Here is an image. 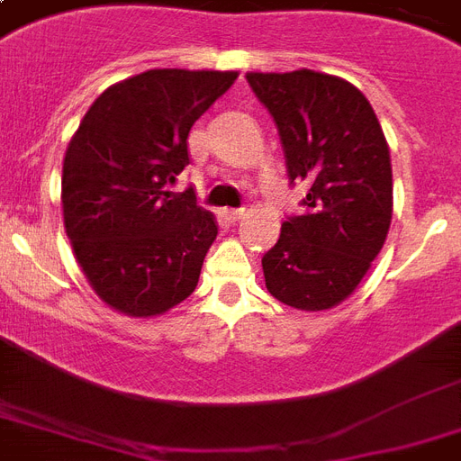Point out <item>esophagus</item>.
<instances>
[{
	"mask_svg": "<svg viewBox=\"0 0 461 461\" xmlns=\"http://www.w3.org/2000/svg\"><path fill=\"white\" fill-rule=\"evenodd\" d=\"M222 215H224V220H230V222H239V220L246 215V210L244 208H241V210H224Z\"/></svg>",
	"mask_w": 461,
	"mask_h": 461,
	"instance_id": "1",
	"label": "esophagus"
}]
</instances>
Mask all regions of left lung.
Masks as SVG:
<instances>
[{
    "label": "left lung",
    "instance_id": "1",
    "mask_svg": "<svg viewBox=\"0 0 461 461\" xmlns=\"http://www.w3.org/2000/svg\"><path fill=\"white\" fill-rule=\"evenodd\" d=\"M273 114L292 181L308 186L303 215L282 224L263 256L267 292L299 311L354 294L393 222L390 148L371 103L339 76L311 68L246 74Z\"/></svg>",
    "mask_w": 461,
    "mask_h": 461
}]
</instances>
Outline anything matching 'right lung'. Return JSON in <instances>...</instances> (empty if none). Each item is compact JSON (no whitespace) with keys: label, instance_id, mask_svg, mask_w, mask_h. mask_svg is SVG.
I'll list each match as a JSON object with an SVG mask.
<instances>
[{"label":"right lung","instance_id":"right-lung-1","mask_svg":"<svg viewBox=\"0 0 461 461\" xmlns=\"http://www.w3.org/2000/svg\"><path fill=\"white\" fill-rule=\"evenodd\" d=\"M237 71L150 68L104 90L68 140L61 169L64 230L100 299L153 318L194 294L217 237L191 191H167L188 165L195 119Z\"/></svg>","mask_w":461,"mask_h":461}]
</instances>
